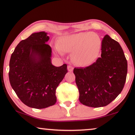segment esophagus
I'll return each instance as SVG.
<instances>
[{
	"label": "esophagus",
	"mask_w": 135,
	"mask_h": 135,
	"mask_svg": "<svg viewBox=\"0 0 135 135\" xmlns=\"http://www.w3.org/2000/svg\"><path fill=\"white\" fill-rule=\"evenodd\" d=\"M67 68H68V71H70V72H72V71L74 70V68L72 67V66H71V65H68Z\"/></svg>",
	"instance_id": "1"
}]
</instances>
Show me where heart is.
I'll return each instance as SVG.
<instances>
[{
  "instance_id": "b5f03b06",
  "label": "heart",
  "mask_w": 135,
  "mask_h": 135,
  "mask_svg": "<svg viewBox=\"0 0 135 135\" xmlns=\"http://www.w3.org/2000/svg\"><path fill=\"white\" fill-rule=\"evenodd\" d=\"M59 48L55 50L71 53V59L76 64L86 66L93 63L98 57L102 47L100 37L93 32H79L62 36L57 41Z\"/></svg>"
}]
</instances>
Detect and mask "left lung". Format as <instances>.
<instances>
[{"label": "left lung", "instance_id": "obj_1", "mask_svg": "<svg viewBox=\"0 0 135 135\" xmlns=\"http://www.w3.org/2000/svg\"><path fill=\"white\" fill-rule=\"evenodd\" d=\"M127 71L121 46L106 35L102 41L101 57L89 67L74 69L80 102L94 108L110 104L124 88Z\"/></svg>", "mask_w": 135, "mask_h": 135}]
</instances>
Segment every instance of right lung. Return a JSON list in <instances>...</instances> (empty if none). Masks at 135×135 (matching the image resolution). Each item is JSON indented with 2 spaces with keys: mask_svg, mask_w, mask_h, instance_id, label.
<instances>
[{
  "mask_svg": "<svg viewBox=\"0 0 135 135\" xmlns=\"http://www.w3.org/2000/svg\"><path fill=\"white\" fill-rule=\"evenodd\" d=\"M44 31L31 34L17 45L11 56L9 81L21 102L41 109L55 104L56 90L67 73V65L51 63V49Z\"/></svg>",
  "mask_w": 135,
  "mask_h": 135,
  "instance_id": "right-lung-1",
  "label": "right lung"
}]
</instances>
